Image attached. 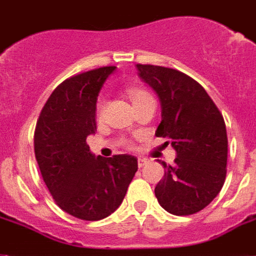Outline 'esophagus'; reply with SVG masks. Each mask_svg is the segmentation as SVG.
<instances>
[{"label": "esophagus", "instance_id": "1", "mask_svg": "<svg viewBox=\"0 0 256 256\" xmlns=\"http://www.w3.org/2000/svg\"><path fill=\"white\" fill-rule=\"evenodd\" d=\"M147 160L146 159H143V158H138V167L139 168H142L143 166H146Z\"/></svg>", "mask_w": 256, "mask_h": 256}]
</instances>
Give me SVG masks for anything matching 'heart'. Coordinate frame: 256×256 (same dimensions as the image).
I'll return each mask as SVG.
<instances>
[{
  "label": "heart",
  "mask_w": 256,
  "mask_h": 256,
  "mask_svg": "<svg viewBox=\"0 0 256 256\" xmlns=\"http://www.w3.org/2000/svg\"><path fill=\"white\" fill-rule=\"evenodd\" d=\"M128 98L132 100V102L134 106H136L139 104H142L143 101H146V100L152 98V96L150 94L147 90L140 88L128 89ZM104 108H105V101H104V98L97 100V102H96V116H97V117H101V116H102Z\"/></svg>",
  "instance_id": "heart-1"
}]
</instances>
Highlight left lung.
Masks as SVG:
<instances>
[{
  "instance_id": "1",
  "label": "left lung",
  "mask_w": 256,
  "mask_h": 256,
  "mask_svg": "<svg viewBox=\"0 0 256 256\" xmlns=\"http://www.w3.org/2000/svg\"><path fill=\"white\" fill-rule=\"evenodd\" d=\"M139 76L158 93L162 122L155 132L176 150L174 166L162 162L164 178L155 196L168 213L194 214L224 186L228 134L221 112L196 80L174 68L136 64Z\"/></svg>"
}]
</instances>
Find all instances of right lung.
Returning <instances> with one entry per match:
<instances>
[{
  "label": "right lung",
  "mask_w": 256,
  "mask_h": 256,
  "mask_svg": "<svg viewBox=\"0 0 256 256\" xmlns=\"http://www.w3.org/2000/svg\"><path fill=\"white\" fill-rule=\"evenodd\" d=\"M114 66L70 76L39 114L34 151L43 182L58 206L84 221L117 210L138 170L132 155L94 158L86 136L96 132V102Z\"/></svg>",
  "instance_id": "right-lung-1"
}]
</instances>
